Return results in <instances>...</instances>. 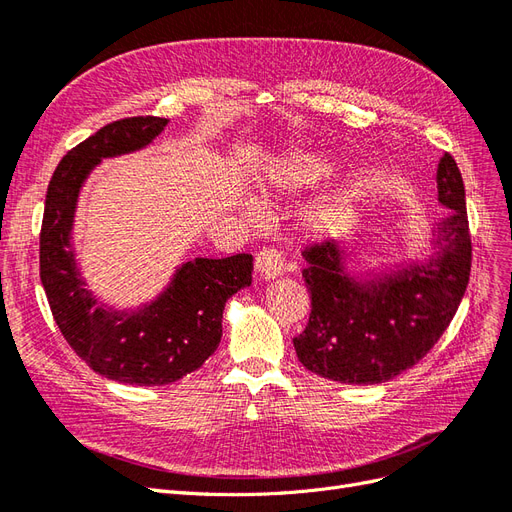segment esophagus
<instances>
[{
    "instance_id": "34e87169",
    "label": "esophagus",
    "mask_w": 512,
    "mask_h": 512,
    "mask_svg": "<svg viewBox=\"0 0 512 512\" xmlns=\"http://www.w3.org/2000/svg\"><path fill=\"white\" fill-rule=\"evenodd\" d=\"M255 270L264 279H276L283 272V257L276 248H261L255 257Z\"/></svg>"
}]
</instances>
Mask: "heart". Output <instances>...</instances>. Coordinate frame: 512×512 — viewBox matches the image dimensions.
I'll use <instances>...</instances> for the list:
<instances>
[{"label":"heart","mask_w":512,"mask_h":512,"mask_svg":"<svg viewBox=\"0 0 512 512\" xmlns=\"http://www.w3.org/2000/svg\"><path fill=\"white\" fill-rule=\"evenodd\" d=\"M337 173V163L324 154H291L272 163L268 167L264 182L272 191L296 193L302 188H311L319 182L328 180ZM244 208L251 212V203H244ZM354 214V197L347 191H337L321 199L317 206L306 212L304 229L313 236L326 238L334 236Z\"/></svg>","instance_id":"obj_1"}]
</instances>
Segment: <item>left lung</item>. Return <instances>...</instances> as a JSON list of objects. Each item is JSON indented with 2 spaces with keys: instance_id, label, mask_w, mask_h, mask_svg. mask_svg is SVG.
I'll list each match as a JSON object with an SVG mask.
<instances>
[{
  "instance_id": "1",
  "label": "left lung",
  "mask_w": 512,
  "mask_h": 512,
  "mask_svg": "<svg viewBox=\"0 0 512 512\" xmlns=\"http://www.w3.org/2000/svg\"><path fill=\"white\" fill-rule=\"evenodd\" d=\"M437 199L450 210L433 227V253L388 274H349L334 242L302 253L311 315L294 339L306 369L341 384H382L427 356L455 317L470 281L472 240L455 158L437 165Z\"/></svg>"
}]
</instances>
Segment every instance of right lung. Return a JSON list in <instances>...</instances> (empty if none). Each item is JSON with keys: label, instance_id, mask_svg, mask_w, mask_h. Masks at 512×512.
<instances>
[{"label": "right lung", "instance_id": "1", "mask_svg": "<svg viewBox=\"0 0 512 512\" xmlns=\"http://www.w3.org/2000/svg\"><path fill=\"white\" fill-rule=\"evenodd\" d=\"M167 122L124 118L72 148L49 182L42 216L40 281L55 324L87 367L122 384L163 386L197 371L221 343L225 302L253 281V255L240 253L186 261L137 311L107 309L85 287L70 242L81 186L102 158L145 148Z\"/></svg>", "mask_w": 512, "mask_h": 512}]
</instances>
